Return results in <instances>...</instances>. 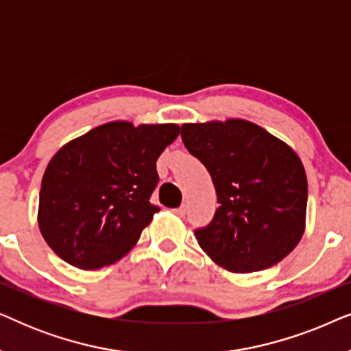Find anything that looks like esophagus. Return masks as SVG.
Returning a JSON list of instances; mask_svg holds the SVG:
<instances>
[{
	"instance_id": "obj_1",
	"label": "esophagus",
	"mask_w": 351,
	"mask_h": 351,
	"mask_svg": "<svg viewBox=\"0 0 351 351\" xmlns=\"http://www.w3.org/2000/svg\"><path fill=\"white\" fill-rule=\"evenodd\" d=\"M172 213H174L176 215H179V217H184L185 213H186V206H185V204H182L180 208H176V209H172Z\"/></svg>"
}]
</instances>
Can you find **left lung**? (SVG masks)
<instances>
[{
    "instance_id": "8db88e82",
    "label": "left lung",
    "mask_w": 351,
    "mask_h": 351,
    "mask_svg": "<svg viewBox=\"0 0 351 351\" xmlns=\"http://www.w3.org/2000/svg\"><path fill=\"white\" fill-rule=\"evenodd\" d=\"M180 136L217 193L214 219L195 230L203 251L234 273L282 261L305 230L308 185L297 153L246 119L184 124Z\"/></svg>"
}]
</instances>
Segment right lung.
<instances>
[{"label":"right lung","instance_id":"right-lung-1","mask_svg":"<svg viewBox=\"0 0 351 351\" xmlns=\"http://www.w3.org/2000/svg\"><path fill=\"white\" fill-rule=\"evenodd\" d=\"M177 124L112 121L52 156L41 180L38 225L70 265L95 270L131 251L160 208L156 160L179 136Z\"/></svg>","mask_w":351,"mask_h":351}]
</instances>
